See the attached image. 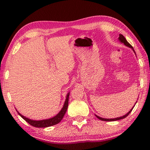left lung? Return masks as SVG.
Segmentation results:
<instances>
[{
  "label": "left lung",
  "instance_id": "8db88e82",
  "mask_svg": "<svg viewBox=\"0 0 150 150\" xmlns=\"http://www.w3.org/2000/svg\"><path fill=\"white\" fill-rule=\"evenodd\" d=\"M119 40H120V42H122V43H123V44H124L125 45V46H126L129 47V48H132V50L134 51V52L135 53V51H134V48H133V47H132V46H131V45H130V44H129V43H128V42H127V40H126V38H124L123 35L120 34V37H119ZM135 54H136V53H135ZM136 103H137V102H136ZM134 106H133V107L132 108V109H131V110H130V111H129V112H128V113H126V115H125L122 116V117H117V118H114V119H105V118L100 117L96 115V117L99 119V120H102V121H105V122H113V121H117V120H122V119H124L125 117H126L128 116V115L130 113L131 111H132V109H133V108H134Z\"/></svg>",
  "mask_w": 150,
  "mask_h": 150
}]
</instances>
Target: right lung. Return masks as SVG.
I'll use <instances>...</instances> for the list:
<instances>
[{
	"mask_svg": "<svg viewBox=\"0 0 150 150\" xmlns=\"http://www.w3.org/2000/svg\"><path fill=\"white\" fill-rule=\"evenodd\" d=\"M69 92L67 94L66 96V99H65L64 105H63V108H61L60 112L56 116L53 117L50 119H48V120H40V121H36V120H30L26 117H24L18 112V114L20 115V117H22L26 122H28V124L34 127H37V128H46V127L52 126L54 125H56L59 124V122L62 120V119L65 114V112L67 111V107H68V101H69Z\"/></svg>",
	"mask_w": 150,
	"mask_h": 150,
	"instance_id": "right-lung-1",
	"label": "right lung"
}]
</instances>
